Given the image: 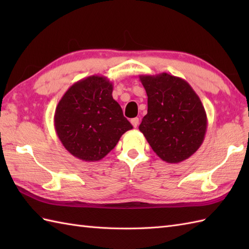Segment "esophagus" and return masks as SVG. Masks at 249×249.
<instances>
[{"label": "esophagus", "mask_w": 249, "mask_h": 249, "mask_svg": "<svg viewBox=\"0 0 249 249\" xmlns=\"http://www.w3.org/2000/svg\"><path fill=\"white\" fill-rule=\"evenodd\" d=\"M130 122H131V124H133L134 127H137V126L139 125V119H138V118H134V119H131V120H130Z\"/></svg>", "instance_id": "34e87169"}]
</instances>
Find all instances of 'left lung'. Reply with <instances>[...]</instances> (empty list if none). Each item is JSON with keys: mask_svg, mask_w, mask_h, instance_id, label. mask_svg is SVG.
I'll return each instance as SVG.
<instances>
[{"mask_svg": "<svg viewBox=\"0 0 249 249\" xmlns=\"http://www.w3.org/2000/svg\"><path fill=\"white\" fill-rule=\"evenodd\" d=\"M139 78L147 95V113L139 130L163 161L187 160L202 144L208 127L199 96L187 81L167 72Z\"/></svg>", "mask_w": 249, "mask_h": 249, "instance_id": "8db88e82", "label": "left lung"}]
</instances>
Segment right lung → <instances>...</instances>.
I'll return each mask as SVG.
<instances>
[{"label":"right lung","instance_id":"add662e5","mask_svg":"<svg viewBox=\"0 0 249 249\" xmlns=\"http://www.w3.org/2000/svg\"><path fill=\"white\" fill-rule=\"evenodd\" d=\"M107 78L89 76L67 89L57 104L54 128L65 149L79 160L98 161L133 128L112 97Z\"/></svg>","mask_w":249,"mask_h":249}]
</instances>
